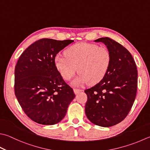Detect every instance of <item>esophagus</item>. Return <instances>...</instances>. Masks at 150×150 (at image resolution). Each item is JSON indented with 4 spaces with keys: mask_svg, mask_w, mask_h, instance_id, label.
<instances>
[{
    "mask_svg": "<svg viewBox=\"0 0 150 150\" xmlns=\"http://www.w3.org/2000/svg\"><path fill=\"white\" fill-rule=\"evenodd\" d=\"M81 91H82V90H81V89H74V93H75L76 95V94H78V93H79L81 92Z\"/></svg>",
    "mask_w": 150,
    "mask_h": 150,
    "instance_id": "esophagus-1",
    "label": "esophagus"
}]
</instances>
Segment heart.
<instances>
[{
  "label": "heart",
  "instance_id": "b5f03b06",
  "mask_svg": "<svg viewBox=\"0 0 150 150\" xmlns=\"http://www.w3.org/2000/svg\"><path fill=\"white\" fill-rule=\"evenodd\" d=\"M65 55H56L55 65L66 80H70L77 70L80 72L72 81L74 86L99 82L108 72L111 63V55L106 47L85 42L69 47Z\"/></svg>",
  "mask_w": 150,
  "mask_h": 150
}]
</instances>
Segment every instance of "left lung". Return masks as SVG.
I'll use <instances>...</instances> for the list:
<instances>
[{"instance_id": "obj_1", "label": "left lung", "mask_w": 150, "mask_h": 150, "mask_svg": "<svg viewBox=\"0 0 150 150\" xmlns=\"http://www.w3.org/2000/svg\"><path fill=\"white\" fill-rule=\"evenodd\" d=\"M94 42L105 45L111 63L103 80L85 90V112L91 123L108 127L120 123L131 110L137 95L138 71L131 54L120 44L108 37Z\"/></svg>"}]
</instances>
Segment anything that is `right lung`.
<instances>
[{"instance_id": "add662e5", "label": "right lung", "mask_w": 150, "mask_h": 150, "mask_svg": "<svg viewBox=\"0 0 150 150\" xmlns=\"http://www.w3.org/2000/svg\"><path fill=\"white\" fill-rule=\"evenodd\" d=\"M74 42L44 38L19 58L15 69V95L24 112L36 123L55 125L63 119L75 97L55 65L56 55Z\"/></svg>"}]
</instances>
